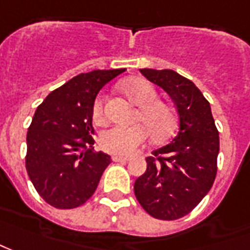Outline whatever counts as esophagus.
<instances>
[{
    "mask_svg": "<svg viewBox=\"0 0 250 250\" xmlns=\"http://www.w3.org/2000/svg\"><path fill=\"white\" fill-rule=\"evenodd\" d=\"M111 160L114 161V162H126V161H129L128 157H120V155H113L111 157Z\"/></svg>",
    "mask_w": 250,
    "mask_h": 250,
    "instance_id": "esophagus-1",
    "label": "esophagus"
}]
</instances>
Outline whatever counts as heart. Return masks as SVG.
<instances>
[{"label":"heart","instance_id":"heart-1","mask_svg":"<svg viewBox=\"0 0 250 250\" xmlns=\"http://www.w3.org/2000/svg\"><path fill=\"white\" fill-rule=\"evenodd\" d=\"M122 92L133 104L140 105L136 114V121L130 126H113L100 136V146L104 151L126 157L136 151L150 135L154 142L168 139L177 126L175 108L165 102L157 100L158 93L148 81L143 78H130L121 83ZM104 108V99L98 98L93 105V117L102 121Z\"/></svg>","mask_w":250,"mask_h":250}]
</instances>
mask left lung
Listing matches in <instances>:
<instances>
[{
  "instance_id": "1",
  "label": "left lung",
  "mask_w": 250,
  "mask_h": 250,
  "mask_svg": "<svg viewBox=\"0 0 250 250\" xmlns=\"http://www.w3.org/2000/svg\"><path fill=\"white\" fill-rule=\"evenodd\" d=\"M148 81L172 98L179 130L169 145L147 157V169L135 182V195L160 220L188 215L212 188L217 172L219 132L210 104L194 82L173 70L142 68Z\"/></svg>"
}]
</instances>
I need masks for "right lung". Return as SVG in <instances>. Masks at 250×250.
I'll use <instances>...</instances> for the list:
<instances>
[{
    "label": "right lung",
    "mask_w": 250,
    "mask_h": 250,
    "mask_svg": "<svg viewBox=\"0 0 250 250\" xmlns=\"http://www.w3.org/2000/svg\"><path fill=\"white\" fill-rule=\"evenodd\" d=\"M124 71L78 74L37 107L27 132L26 169L37 192L53 208L85 204L111 162L110 155L95 151L92 115L99 90Z\"/></svg>",
    "instance_id": "1"
}]
</instances>
